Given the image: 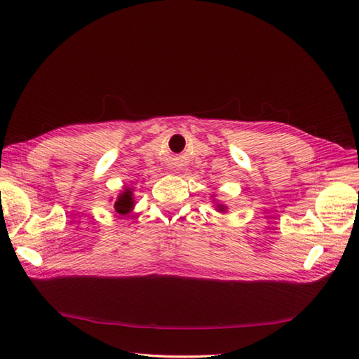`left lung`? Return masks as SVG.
Here are the masks:
<instances>
[{"instance_id":"8db88e82","label":"left lung","mask_w":359,"mask_h":359,"mask_svg":"<svg viewBox=\"0 0 359 359\" xmlns=\"http://www.w3.org/2000/svg\"><path fill=\"white\" fill-rule=\"evenodd\" d=\"M219 210H220V211H223V210H224V206H223V205H219Z\"/></svg>"}]
</instances>
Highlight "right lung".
<instances>
[{
	"label": "right lung",
	"instance_id": "1",
	"mask_svg": "<svg viewBox=\"0 0 359 359\" xmlns=\"http://www.w3.org/2000/svg\"><path fill=\"white\" fill-rule=\"evenodd\" d=\"M133 208V194L130 189H125L118 198V202H114V210L119 214H127Z\"/></svg>",
	"mask_w": 359,
	"mask_h": 359
}]
</instances>
